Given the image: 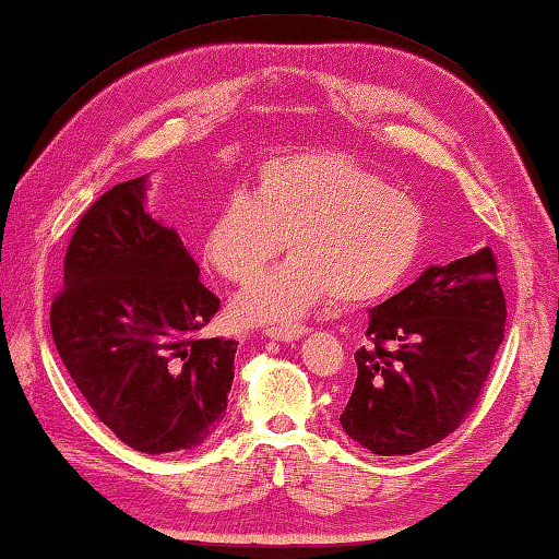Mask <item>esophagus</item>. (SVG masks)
<instances>
[{"label":"esophagus","instance_id":"esophagus-1","mask_svg":"<svg viewBox=\"0 0 559 559\" xmlns=\"http://www.w3.org/2000/svg\"><path fill=\"white\" fill-rule=\"evenodd\" d=\"M264 334L273 341H295L307 334V326L302 324H271L264 329Z\"/></svg>","mask_w":559,"mask_h":559}]
</instances>
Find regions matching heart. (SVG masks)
<instances>
[{
  "mask_svg": "<svg viewBox=\"0 0 559 559\" xmlns=\"http://www.w3.org/2000/svg\"><path fill=\"white\" fill-rule=\"evenodd\" d=\"M423 240L418 201L350 156L310 151L261 163L254 194L223 201L209 223L204 259L221 278L249 283L288 242L286 264L233 305L247 322H271L305 314L329 295L338 305L384 298L415 266Z\"/></svg>",
  "mask_w": 559,
  "mask_h": 559,
  "instance_id": "obj_1",
  "label": "heart"
}]
</instances>
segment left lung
I'll use <instances>...</instances> for the list:
<instances>
[{
	"label": "left lung",
	"instance_id": "1",
	"mask_svg": "<svg viewBox=\"0 0 559 559\" xmlns=\"http://www.w3.org/2000/svg\"><path fill=\"white\" fill-rule=\"evenodd\" d=\"M507 302L490 247L430 266L370 312L367 346L341 425L379 456H408L442 442L476 408Z\"/></svg>",
	"mask_w": 559,
	"mask_h": 559
}]
</instances>
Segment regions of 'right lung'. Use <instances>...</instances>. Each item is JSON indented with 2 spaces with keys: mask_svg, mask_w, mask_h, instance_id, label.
<instances>
[{
  "mask_svg": "<svg viewBox=\"0 0 559 559\" xmlns=\"http://www.w3.org/2000/svg\"><path fill=\"white\" fill-rule=\"evenodd\" d=\"M144 185H115L81 216L50 329L96 418L141 454H173L216 432L237 343L199 336L221 300L180 235L146 213Z\"/></svg>",
  "mask_w": 559,
  "mask_h": 559,
  "instance_id": "obj_1",
  "label": "right lung"
}]
</instances>
